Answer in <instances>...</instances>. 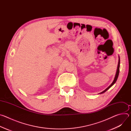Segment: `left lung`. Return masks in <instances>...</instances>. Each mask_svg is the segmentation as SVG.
<instances>
[{"label": "left lung", "mask_w": 131, "mask_h": 131, "mask_svg": "<svg viewBox=\"0 0 131 131\" xmlns=\"http://www.w3.org/2000/svg\"><path fill=\"white\" fill-rule=\"evenodd\" d=\"M119 69H120V59H119V62H118V67H117V72H116V76H115V79L113 82V83H112L107 89H106L104 91H103V92H102L101 93H100V94H102V93L105 92L106 91H107L110 88H111L112 86H113L116 82L117 79H118V76H119Z\"/></svg>", "instance_id": "obj_1"}]
</instances>
